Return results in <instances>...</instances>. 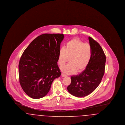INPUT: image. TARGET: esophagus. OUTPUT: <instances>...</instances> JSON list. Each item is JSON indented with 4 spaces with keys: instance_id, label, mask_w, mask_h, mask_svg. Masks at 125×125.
<instances>
[{
    "instance_id": "34e87169",
    "label": "esophagus",
    "mask_w": 125,
    "mask_h": 125,
    "mask_svg": "<svg viewBox=\"0 0 125 125\" xmlns=\"http://www.w3.org/2000/svg\"><path fill=\"white\" fill-rule=\"evenodd\" d=\"M66 75H65V73H62V74H61V76L62 77H65Z\"/></svg>"
}]
</instances>
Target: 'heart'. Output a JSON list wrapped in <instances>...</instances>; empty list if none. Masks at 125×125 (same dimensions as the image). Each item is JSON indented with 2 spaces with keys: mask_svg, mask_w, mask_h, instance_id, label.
I'll use <instances>...</instances> for the list:
<instances>
[{
  "mask_svg": "<svg viewBox=\"0 0 125 125\" xmlns=\"http://www.w3.org/2000/svg\"><path fill=\"white\" fill-rule=\"evenodd\" d=\"M92 48L88 43H84L80 39L74 38L67 42L65 47L61 48L59 52L58 62L64 65L69 58L70 63L61 67L62 71L72 74L85 69L92 57Z\"/></svg>",
  "mask_w": 125,
  "mask_h": 125,
  "instance_id": "1",
  "label": "heart"
}]
</instances>
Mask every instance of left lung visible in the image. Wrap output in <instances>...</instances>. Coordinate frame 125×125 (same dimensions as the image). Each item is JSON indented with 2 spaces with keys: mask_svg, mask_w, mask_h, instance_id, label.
<instances>
[{
  "mask_svg": "<svg viewBox=\"0 0 125 125\" xmlns=\"http://www.w3.org/2000/svg\"><path fill=\"white\" fill-rule=\"evenodd\" d=\"M92 48V57L85 69L79 75L72 76L71 83L67 87L72 95L82 97L93 92L101 83L104 73L106 57L100 44L89 37Z\"/></svg>",
  "mask_w": 125,
  "mask_h": 125,
  "instance_id": "8db88e82",
  "label": "left lung"
}]
</instances>
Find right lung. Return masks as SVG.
<instances>
[{
  "instance_id": "1",
  "label": "right lung",
  "mask_w": 125,
  "mask_h": 125,
  "mask_svg": "<svg viewBox=\"0 0 125 125\" xmlns=\"http://www.w3.org/2000/svg\"><path fill=\"white\" fill-rule=\"evenodd\" d=\"M62 34H44L37 36L25 50L19 64V82L32 98L46 95L55 79L61 73L58 65Z\"/></svg>"
}]
</instances>
